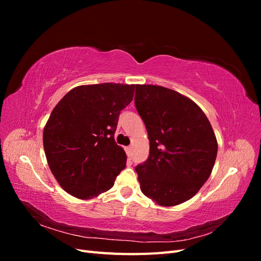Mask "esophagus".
I'll list each match as a JSON object with an SVG mask.
<instances>
[{
  "instance_id": "1",
  "label": "esophagus",
  "mask_w": 261,
  "mask_h": 261,
  "mask_svg": "<svg viewBox=\"0 0 261 261\" xmlns=\"http://www.w3.org/2000/svg\"><path fill=\"white\" fill-rule=\"evenodd\" d=\"M125 151L127 153V155L130 158L133 155V151H132V147H125Z\"/></svg>"
}]
</instances>
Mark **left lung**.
<instances>
[{
	"label": "left lung",
	"mask_w": 261,
	"mask_h": 261,
	"mask_svg": "<svg viewBox=\"0 0 261 261\" xmlns=\"http://www.w3.org/2000/svg\"><path fill=\"white\" fill-rule=\"evenodd\" d=\"M149 156L135 168L140 189L163 207L191 199L209 178L218 152L212 126L193 100L162 86L136 85Z\"/></svg>",
	"instance_id": "1"
}]
</instances>
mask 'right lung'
<instances>
[{
  "mask_svg": "<svg viewBox=\"0 0 261 261\" xmlns=\"http://www.w3.org/2000/svg\"><path fill=\"white\" fill-rule=\"evenodd\" d=\"M135 85H84L55 106L43 129L49 168L60 186L76 198L91 199L112 188L126 167L114 133Z\"/></svg>",
  "mask_w": 261,
  "mask_h": 261,
  "instance_id": "add662e5",
  "label": "right lung"
}]
</instances>
